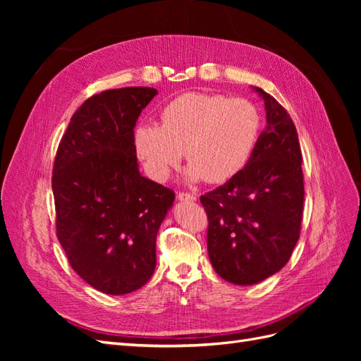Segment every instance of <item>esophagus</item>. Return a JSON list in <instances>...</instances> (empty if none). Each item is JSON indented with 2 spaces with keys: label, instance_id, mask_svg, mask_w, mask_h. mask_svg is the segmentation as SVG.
<instances>
[{
  "label": "esophagus",
  "instance_id": "1",
  "mask_svg": "<svg viewBox=\"0 0 361 361\" xmlns=\"http://www.w3.org/2000/svg\"><path fill=\"white\" fill-rule=\"evenodd\" d=\"M178 199L180 202H194V200H197V195L191 194V192H179Z\"/></svg>",
  "mask_w": 361,
  "mask_h": 361
}]
</instances>
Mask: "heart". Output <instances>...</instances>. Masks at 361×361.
<instances>
[{"instance_id":"1","label":"heart","mask_w":361,"mask_h":361,"mask_svg":"<svg viewBox=\"0 0 361 361\" xmlns=\"http://www.w3.org/2000/svg\"><path fill=\"white\" fill-rule=\"evenodd\" d=\"M259 129V111L243 97L185 93L162 108L161 125L135 126L134 149L157 182L167 180L187 155L188 180L224 183L245 169Z\"/></svg>"}]
</instances>
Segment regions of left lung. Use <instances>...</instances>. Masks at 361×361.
Returning a JSON list of instances; mask_svg holds the SVG:
<instances>
[{
    "instance_id": "obj_1",
    "label": "left lung",
    "mask_w": 361,
    "mask_h": 361,
    "mask_svg": "<svg viewBox=\"0 0 361 361\" xmlns=\"http://www.w3.org/2000/svg\"><path fill=\"white\" fill-rule=\"evenodd\" d=\"M267 126L245 169L200 202L215 272L239 286L276 274L297 245L302 218L301 147L290 116L259 87Z\"/></svg>"
}]
</instances>
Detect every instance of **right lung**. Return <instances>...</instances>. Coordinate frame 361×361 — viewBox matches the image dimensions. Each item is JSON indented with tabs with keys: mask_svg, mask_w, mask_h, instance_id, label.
<instances>
[{
	"mask_svg": "<svg viewBox=\"0 0 361 361\" xmlns=\"http://www.w3.org/2000/svg\"><path fill=\"white\" fill-rule=\"evenodd\" d=\"M158 94L125 87L89 97L72 116L54 161L57 238L73 271L99 292L145 286L157 265V235L174 202L141 176L134 128Z\"/></svg>",
	"mask_w": 361,
	"mask_h": 361,
	"instance_id": "add662e5",
	"label": "right lung"
}]
</instances>
